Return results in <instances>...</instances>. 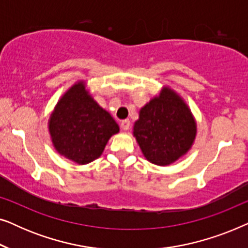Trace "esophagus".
<instances>
[{
    "mask_svg": "<svg viewBox=\"0 0 248 248\" xmlns=\"http://www.w3.org/2000/svg\"><path fill=\"white\" fill-rule=\"evenodd\" d=\"M130 125H131V123H130V121H128V120H124V121L121 122V127L123 128L124 131L130 130Z\"/></svg>",
    "mask_w": 248,
    "mask_h": 248,
    "instance_id": "obj_1",
    "label": "esophagus"
}]
</instances>
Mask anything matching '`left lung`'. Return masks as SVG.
I'll return each instance as SVG.
<instances>
[{"label": "left lung", "mask_w": 248, "mask_h": 248, "mask_svg": "<svg viewBox=\"0 0 248 248\" xmlns=\"http://www.w3.org/2000/svg\"><path fill=\"white\" fill-rule=\"evenodd\" d=\"M198 125L186 101L164 86L139 111L133 137L144 158L157 166H169L191 150Z\"/></svg>", "instance_id": "8db88e82"}]
</instances>
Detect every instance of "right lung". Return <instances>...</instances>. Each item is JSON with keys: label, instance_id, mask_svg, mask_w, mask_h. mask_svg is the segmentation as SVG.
I'll return each instance as SVG.
<instances>
[{"label": "right lung", "instance_id": "right-lung-1", "mask_svg": "<svg viewBox=\"0 0 248 248\" xmlns=\"http://www.w3.org/2000/svg\"><path fill=\"white\" fill-rule=\"evenodd\" d=\"M54 149L62 157L87 165L99 158L120 126L91 96L86 80H79L62 94L48 120Z\"/></svg>", "mask_w": 248, "mask_h": 248}]
</instances>
